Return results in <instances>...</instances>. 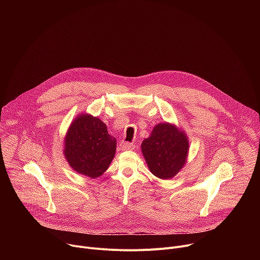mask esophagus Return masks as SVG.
<instances>
[{"mask_svg": "<svg viewBox=\"0 0 260 260\" xmlns=\"http://www.w3.org/2000/svg\"><path fill=\"white\" fill-rule=\"evenodd\" d=\"M120 147H121L122 150H132V149H134L135 145L132 144V143H126V142H124V143H121Z\"/></svg>", "mask_w": 260, "mask_h": 260, "instance_id": "1", "label": "esophagus"}]
</instances>
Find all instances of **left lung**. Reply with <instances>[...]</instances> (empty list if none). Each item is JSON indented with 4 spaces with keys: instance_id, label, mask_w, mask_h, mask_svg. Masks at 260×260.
<instances>
[{
    "instance_id": "obj_1",
    "label": "left lung",
    "mask_w": 260,
    "mask_h": 260,
    "mask_svg": "<svg viewBox=\"0 0 260 260\" xmlns=\"http://www.w3.org/2000/svg\"><path fill=\"white\" fill-rule=\"evenodd\" d=\"M141 149L150 172L159 179L168 180L186 164L189 140L186 133L174 123L160 122L143 140Z\"/></svg>"
}]
</instances>
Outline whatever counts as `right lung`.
<instances>
[{
  "mask_svg": "<svg viewBox=\"0 0 260 260\" xmlns=\"http://www.w3.org/2000/svg\"><path fill=\"white\" fill-rule=\"evenodd\" d=\"M62 144L70 167L92 179L107 171L116 152V139L108 134L106 123L83 112L71 122Z\"/></svg>",
  "mask_w": 260,
  "mask_h": 260,
  "instance_id": "obj_1",
  "label": "right lung"
}]
</instances>
